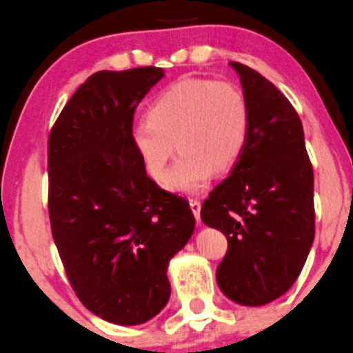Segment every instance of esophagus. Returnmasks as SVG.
I'll use <instances>...</instances> for the list:
<instances>
[{
	"label": "esophagus",
	"mask_w": 353,
	"mask_h": 353,
	"mask_svg": "<svg viewBox=\"0 0 353 353\" xmlns=\"http://www.w3.org/2000/svg\"><path fill=\"white\" fill-rule=\"evenodd\" d=\"M189 206H191V211H192V214H194L196 220L199 221V211H201V201H199V199H196V198H191V199H189Z\"/></svg>",
	"instance_id": "34e87169"
}]
</instances>
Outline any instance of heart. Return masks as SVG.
Instances as JSON below:
<instances>
[{
  "label": "heart",
  "mask_w": 353,
  "mask_h": 353,
  "mask_svg": "<svg viewBox=\"0 0 353 353\" xmlns=\"http://www.w3.org/2000/svg\"><path fill=\"white\" fill-rule=\"evenodd\" d=\"M250 133V108L239 88L213 79H184L162 91L148 118L130 137L154 181H164L174 150L181 152L167 188L196 192L214 172H225L242 155ZM176 145L174 146L173 143Z\"/></svg>",
  "instance_id": "b5f03b06"
}]
</instances>
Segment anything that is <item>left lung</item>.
Returning a JSON list of instances; mask_svg holds the SVG:
<instances>
[{
	"label": "left lung",
	"instance_id": "1",
	"mask_svg": "<svg viewBox=\"0 0 353 353\" xmlns=\"http://www.w3.org/2000/svg\"><path fill=\"white\" fill-rule=\"evenodd\" d=\"M250 108V133L232 174L201 206L228 240L216 281L226 298L262 306L296 283L314 240L313 165L294 106L269 79L230 62Z\"/></svg>",
	"mask_w": 353,
	"mask_h": 353
}]
</instances>
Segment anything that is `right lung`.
Instances as JSON below:
<instances>
[{
	"instance_id": "obj_1",
	"label": "right lung",
	"mask_w": 353,
	"mask_h": 353,
	"mask_svg": "<svg viewBox=\"0 0 353 353\" xmlns=\"http://www.w3.org/2000/svg\"><path fill=\"white\" fill-rule=\"evenodd\" d=\"M161 68L99 70L49 135V216L79 301L110 323L140 325L170 296L167 264L194 232L186 198L147 176L132 143L133 114Z\"/></svg>"
}]
</instances>
